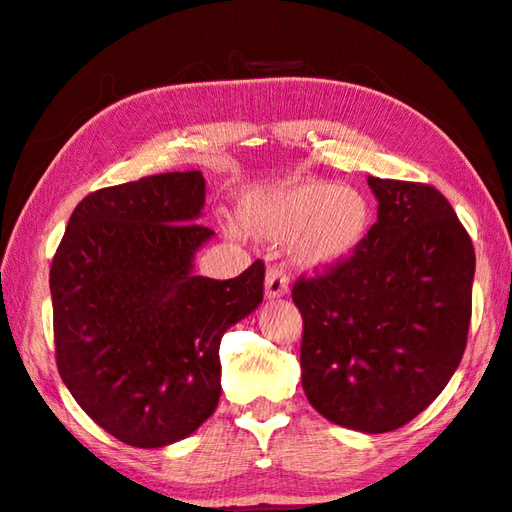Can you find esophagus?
Listing matches in <instances>:
<instances>
[{
  "label": "esophagus",
  "instance_id": "esophagus-1",
  "mask_svg": "<svg viewBox=\"0 0 512 512\" xmlns=\"http://www.w3.org/2000/svg\"><path fill=\"white\" fill-rule=\"evenodd\" d=\"M286 293H288V277L284 274V270L270 268L268 274H265V298L274 300Z\"/></svg>",
  "mask_w": 512,
  "mask_h": 512
}]
</instances>
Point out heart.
Instances as JSON below:
<instances>
[{"label": "heart", "instance_id": "b5f03b06", "mask_svg": "<svg viewBox=\"0 0 512 512\" xmlns=\"http://www.w3.org/2000/svg\"><path fill=\"white\" fill-rule=\"evenodd\" d=\"M244 233L288 238V256L307 272L351 261L372 233V203L362 191L323 180H284L251 189L235 210Z\"/></svg>", "mask_w": 512, "mask_h": 512}]
</instances>
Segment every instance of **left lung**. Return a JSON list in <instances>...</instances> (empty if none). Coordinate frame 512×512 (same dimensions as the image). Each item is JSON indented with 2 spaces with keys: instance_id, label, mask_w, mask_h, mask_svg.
<instances>
[{
  "instance_id": "obj_1",
  "label": "left lung",
  "mask_w": 512,
  "mask_h": 512,
  "mask_svg": "<svg viewBox=\"0 0 512 512\" xmlns=\"http://www.w3.org/2000/svg\"><path fill=\"white\" fill-rule=\"evenodd\" d=\"M379 217L351 261L298 279L302 388L335 425L383 434L425 411L464 355L476 254L434 187L367 177Z\"/></svg>"
}]
</instances>
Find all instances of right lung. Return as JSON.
Instances as JSON below:
<instances>
[{"instance_id": "add662e5", "label": "right lung", "mask_w": 512, "mask_h": 512, "mask_svg": "<svg viewBox=\"0 0 512 512\" xmlns=\"http://www.w3.org/2000/svg\"><path fill=\"white\" fill-rule=\"evenodd\" d=\"M201 170L94 191L50 268L59 376L96 425L136 448L187 439L221 397L224 332L263 302L265 268L194 274Z\"/></svg>"}]
</instances>
